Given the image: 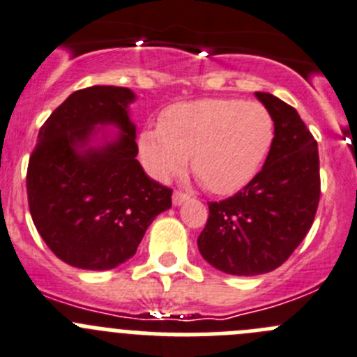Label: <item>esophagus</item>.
Masks as SVG:
<instances>
[{
  "label": "esophagus",
  "mask_w": 357,
  "mask_h": 357,
  "mask_svg": "<svg viewBox=\"0 0 357 357\" xmlns=\"http://www.w3.org/2000/svg\"><path fill=\"white\" fill-rule=\"evenodd\" d=\"M190 195L185 194V192H179V190H176L174 194H172V202H174V206H179L183 204L185 201H188Z\"/></svg>",
  "instance_id": "34e87169"
}]
</instances>
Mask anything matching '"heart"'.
<instances>
[{
  "label": "heart",
  "instance_id": "heart-1",
  "mask_svg": "<svg viewBox=\"0 0 357 357\" xmlns=\"http://www.w3.org/2000/svg\"><path fill=\"white\" fill-rule=\"evenodd\" d=\"M273 135V118L262 103L202 98L174 103L162 112L158 126L142 130L139 156L160 181L181 171L190 156L202 186L227 195L257 174Z\"/></svg>",
  "mask_w": 357,
  "mask_h": 357
}]
</instances>
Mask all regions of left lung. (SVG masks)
<instances>
[{
  "instance_id": "left-lung-1",
  "label": "left lung",
  "mask_w": 357,
  "mask_h": 357,
  "mask_svg": "<svg viewBox=\"0 0 357 357\" xmlns=\"http://www.w3.org/2000/svg\"><path fill=\"white\" fill-rule=\"evenodd\" d=\"M275 123L264 167L232 197L209 202L197 239L202 257L238 276L284 264L308 234L321 197L317 141L298 111L269 93H255Z\"/></svg>"
}]
</instances>
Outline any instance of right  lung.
Segmentation results:
<instances>
[{
	"label": "right lung",
	"mask_w": 357,
	"mask_h": 357,
	"mask_svg": "<svg viewBox=\"0 0 357 357\" xmlns=\"http://www.w3.org/2000/svg\"><path fill=\"white\" fill-rule=\"evenodd\" d=\"M119 86L72 93L38 132L26 188L42 239L73 268L112 269L128 261L156 215L172 206V190L148 178L135 158V125ZM96 124H116L114 142L86 149Z\"/></svg>",
	"instance_id": "obj_1"
}]
</instances>
